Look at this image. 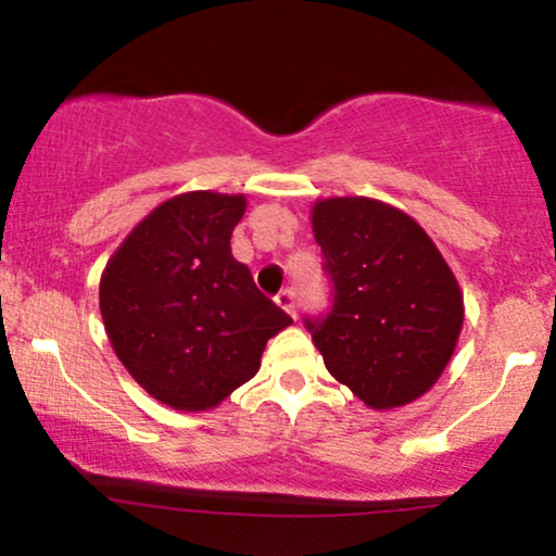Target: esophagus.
Instances as JSON below:
<instances>
[{"label":"esophagus","mask_w":556,"mask_h":556,"mask_svg":"<svg viewBox=\"0 0 556 556\" xmlns=\"http://www.w3.org/2000/svg\"><path fill=\"white\" fill-rule=\"evenodd\" d=\"M276 304H278L280 309H283L289 317H296V299H293V291H291V289L280 291L278 296H276Z\"/></svg>","instance_id":"1"}]
</instances>
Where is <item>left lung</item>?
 <instances>
[{
	"instance_id": "obj_1",
	"label": "left lung",
	"mask_w": 556,
	"mask_h": 556,
	"mask_svg": "<svg viewBox=\"0 0 556 556\" xmlns=\"http://www.w3.org/2000/svg\"><path fill=\"white\" fill-rule=\"evenodd\" d=\"M309 215L336 286L330 315L306 319L325 367L367 408L419 401L453 358L466 317L447 260L390 202L319 198Z\"/></svg>"
}]
</instances>
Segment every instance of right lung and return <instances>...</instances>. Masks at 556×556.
Here are the masks:
<instances>
[{"instance_id":"obj_1","label":"right lung","mask_w":556,"mask_h":556,"mask_svg":"<svg viewBox=\"0 0 556 556\" xmlns=\"http://www.w3.org/2000/svg\"><path fill=\"white\" fill-rule=\"evenodd\" d=\"M244 194L181 192L116 247L98 283L114 354L150 397L200 414L257 375L273 336L291 325L231 254Z\"/></svg>"}]
</instances>
